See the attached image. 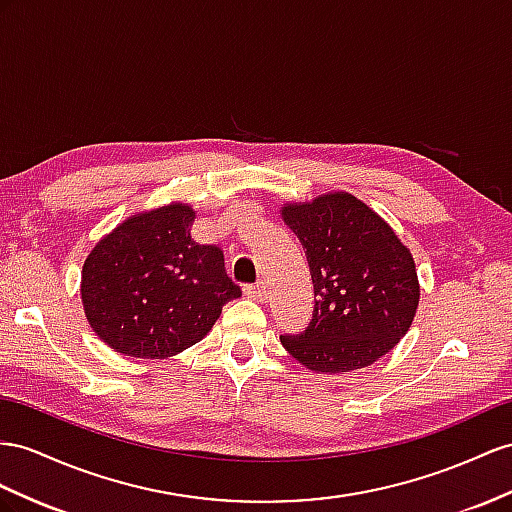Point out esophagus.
<instances>
[{"mask_svg": "<svg viewBox=\"0 0 512 512\" xmlns=\"http://www.w3.org/2000/svg\"><path fill=\"white\" fill-rule=\"evenodd\" d=\"M246 296H251L257 303H266L270 298L268 294V285L264 281H257L255 285H246Z\"/></svg>", "mask_w": 512, "mask_h": 512, "instance_id": "obj_1", "label": "esophagus"}]
</instances>
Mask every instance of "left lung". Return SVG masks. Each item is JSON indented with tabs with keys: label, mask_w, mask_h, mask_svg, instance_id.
<instances>
[{
	"label": "left lung",
	"mask_w": 512,
	"mask_h": 512,
	"mask_svg": "<svg viewBox=\"0 0 512 512\" xmlns=\"http://www.w3.org/2000/svg\"><path fill=\"white\" fill-rule=\"evenodd\" d=\"M313 281L307 329L281 335L283 348L313 372L372 365L396 346L415 318L419 283L413 257L387 222L348 192L285 205Z\"/></svg>",
	"instance_id": "obj_1"
}]
</instances>
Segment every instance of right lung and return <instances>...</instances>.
<instances>
[{"instance_id":"1","label":"right lung","mask_w":512,"mask_h":512,"mask_svg":"<svg viewBox=\"0 0 512 512\" xmlns=\"http://www.w3.org/2000/svg\"><path fill=\"white\" fill-rule=\"evenodd\" d=\"M192 222V207L181 203L136 214L86 257V318L121 355L173 357L203 339L222 307L242 296L220 248L192 240Z\"/></svg>"}]
</instances>
